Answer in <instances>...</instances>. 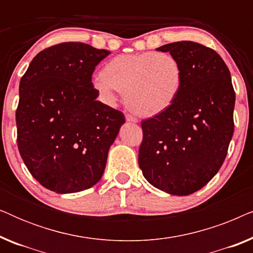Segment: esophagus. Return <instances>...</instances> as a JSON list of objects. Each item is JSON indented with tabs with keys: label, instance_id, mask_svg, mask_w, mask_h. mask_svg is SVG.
<instances>
[{
	"label": "esophagus",
	"instance_id": "esophagus-1",
	"mask_svg": "<svg viewBox=\"0 0 253 253\" xmlns=\"http://www.w3.org/2000/svg\"><path fill=\"white\" fill-rule=\"evenodd\" d=\"M126 122H129V123H137L138 122V120L136 119V117L130 115V114H126Z\"/></svg>",
	"mask_w": 253,
	"mask_h": 253
}]
</instances>
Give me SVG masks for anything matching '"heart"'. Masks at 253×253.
Masks as SVG:
<instances>
[{
  "label": "heart",
  "mask_w": 253,
  "mask_h": 253,
  "mask_svg": "<svg viewBox=\"0 0 253 253\" xmlns=\"http://www.w3.org/2000/svg\"><path fill=\"white\" fill-rule=\"evenodd\" d=\"M92 84L106 102H115L119 92H124L127 108L139 116L153 117L176 101L183 69L177 58L165 51L119 55L107 62Z\"/></svg>",
  "instance_id": "obj_1"
}]
</instances>
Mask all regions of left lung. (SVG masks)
I'll list each match as a JSON object with an SVG mask.
<instances>
[{"label":"left lung","instance_id":"left-lung-1","mask_svg":"<svg viewBox=\"0 0 253 253\" xmlns=\"http://www.w3.org/2000/svg\"><path fill=\"white\" fill-rule=\"evenodd\" d=\"M158 50L179 61L183 85L170 108L141 122L138 164L155 188L188 196L206 185L226 159L234 133L235 91L229 69L212 48L178 41Z\"/></svg>","mask_w":253,"mask_h":253}]
</instances>
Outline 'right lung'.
Masks as SVG:
<instances>
[{
	"instance_id": "add662e5",
	"label": "right lung",
	"mask_w": 253,
	"mask_h": 253,
	"mask_svg": "<svg viewBox=\"0 0 253 253\" xmlns=\"http://www.w3.org/2000/svg\"><path fill=\"white\" fill-rule=\"evenodd\" d=\"M110 54L83 42L41 50L19 83L17 144L41 185L57 193L91 188L102 177L110 145L126 122L96 100V65Z\"/></svg>"
}]
</instances>
